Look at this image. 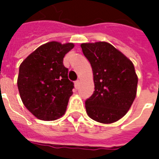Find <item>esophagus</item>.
<instances>
[{"label":"esophagus","instance_id":"esophagus-1","mask_svg":"<svg viewBox=\"0 0 159 159\" xmlns=\"http://www.w3.org/2000/svg\"><path fill=\"white\" fill-rule=\"evenodd\" d=\"M75 87H76V89H77L79 87V80H76L75 82Z\"/></svg>","mask_w":159,"mask_h":159}]
</instances>
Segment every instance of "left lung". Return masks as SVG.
Returning <instances> with one entry per match:
<instances>
[{"instance_id": "obj_1", "label": "left lung", "mask_w": 159, "mask_h": 159, "mask_svg": "<svg viewBox=\"0 0 159 159\" xmlns=\"http://www.w3.org/2000/svg\"><path fill=\"white\" fill-rule=\"evenodd\" d=\"M81 48L94 82L93 93L85 101L87 113L99 123H114L127 113L136 96L133 63L108 42L83 43Z\"/></svg>"}]
</instances>
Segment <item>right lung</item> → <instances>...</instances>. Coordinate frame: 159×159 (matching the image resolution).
<instances>
[{"instance_id":"1","label":"right lung","mask_w":159,"mask_h":159,"mask_svg":"<svg viewBox=\"0 0 159 159\" xmlns=\"http://www.w3.org/2000/svg\"><path fill=\"white\" fill-rule=\"evenodd\" d=\"M73 43L50 42L30 53L19 66L18 89L25 107L44 121L65 114L74 83L68 79L64 57Z\"/></svg>"}]
</instances>
